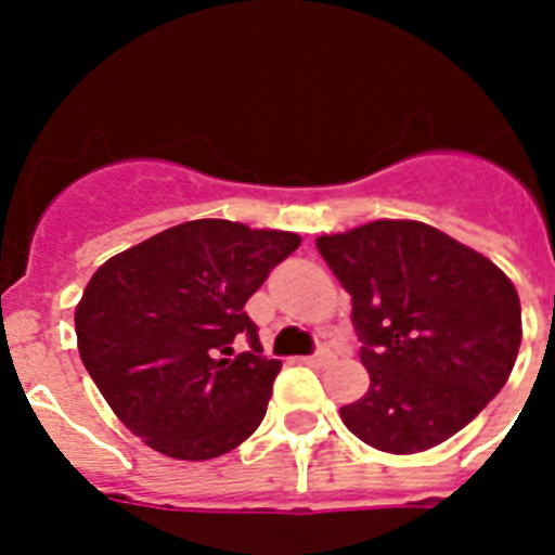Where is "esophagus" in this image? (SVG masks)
Masks as SVG:
<instances>
[{"label": "esophagus", "instance_id": "obj_1", "mask_svg": "<svg viewBox=\"0 0 555 555\" xmlns=\"http://www.w3.org/2000/svg\"><path fill=\"white\" fill-rule=\"evenodd\" d=\"M302 361H306V364H311V366H327L333 361V352L327 350V347H322V350H317L313 356H306Z\"/></svg>", "mask_w": 555, "mask_h": 555}]
</instances>
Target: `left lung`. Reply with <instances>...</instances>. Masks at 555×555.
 Returning a JSON list of instances; mask_svg holds the SVG:
<instances>
[{
	"label": "left lung",
	"instance_id": "8db88e82",
	"mask_svg": "<svg viewBox=\"0 0 555 555\" xmlns=\"http://www.w3.org/2000/svg\"><path fill=\"white\" fill-rule=\"evenodd\" d=\"M317 249L352 297L370 389L341 405L347 428L384 453L436 448L506 386L522 341L514 283L442 230L380 219Z\"/></svg>",
	"mask_w": 555,
	"mask_h": 555
}]
</instances>
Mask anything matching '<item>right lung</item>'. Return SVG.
I'll use <instances>...</instances> for the list:
<instances>
[{"label":"right lung","mask_w":555,"mask_h":555,"mask_svg":"<svg viewBox=\"0 0 555 555\" xmlns=\"http://www.w3.org/2000/svg\"><path fill=\"white\" fill-rule=\"evenodd\" d=\"M297 247L286 230L194 219L113 255L88 281L75 311L82 364L152 450L217 459L261 425L281 361L263 356L244 306Z\"/></svg>","instance_id":"1"}]
</instances>
